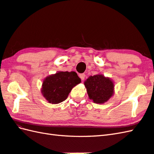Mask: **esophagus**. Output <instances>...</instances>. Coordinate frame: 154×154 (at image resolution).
Returning <instances> with one entry per match:
<instances>
[{"instance_id":"obj_1","label":"esophagus","mask_w":154,"mask_h":154,"mask_svg":"<svg viewBox=\"0 0 154 154\" xmlns=\"http://www.w3.org/2000/svg\"><path fill=\"white\" fill-rule=\"evenodd\" d=\"M79 77L81 78V79L83 81L85 79V75L84 73H81V74H79Z\"/></svg>"}]
</instances>
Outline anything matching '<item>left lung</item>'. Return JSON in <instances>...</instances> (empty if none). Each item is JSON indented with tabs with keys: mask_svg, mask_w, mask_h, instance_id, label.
Here are the masks:
<instances>
[{
	"mask_svg": "<svg viewBox=\"0 0 154 154\" xmlns=\"http://www.w3.org/2000/svg\"><path fill=\"white\" fill-rule=\"evenodd\" d=\"M89 99L94 103L103 104L107 102L114 94V83L109 77L102 74L90 76L85 81Z\"/></svg>",
	"mask_w": 154,
	"mask_h": 154,
	"instance_id": "8db88e82",
	"label": "left lung"
}]
</instances>
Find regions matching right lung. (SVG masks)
<instances>
[{
  "label": "right lung",
  "instance_id": "right-lung-1",
  "mask_svg": "<svg viewBox=\"0 0 154 154\" xmlns=\"http://www.w3.org/2000/svg\"><path fill=\"white\" fill-rule=\"evenodd\" d=\"M81 82L75 71H59L45 78L41 91L48 103L58 104L66 99L72 89Z\"/></svg>",
  "mask_w": 154,
  "mask_h": 154
}]
</instances>
